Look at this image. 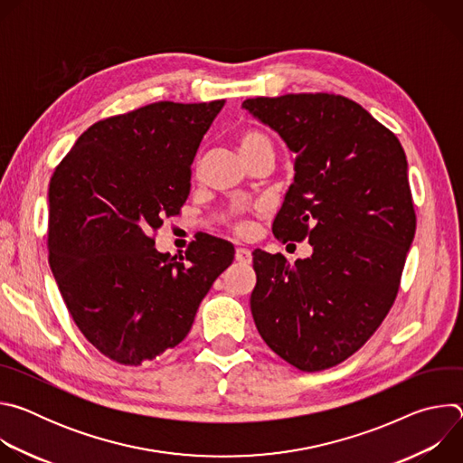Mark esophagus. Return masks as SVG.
I'll list each match as a JSON object with an SVG mask.
<instances>
[{
    "label": "esophagus",
    "mask_w": 463,
    "mask_h": 463,
    "mask_svg": "<svg viewBox=\"0 0 463 463\" xmlns=\"http://www.w3.org/2000/svg\"><path fill=\"white\" fill-rule=\"evenodd\" d=\"M236 261L238 263H243V266H247V263L252 261V254L249 249H243V247H238L236 249Z\"/></svg>",
    "instance_id": "esophagus-1"
}]
</instances>
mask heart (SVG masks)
Wrapping results in <instances>:
<instances>
[{
	"mask_svg": "<svg viewBox=\"0 0 463 463\" xmlns=\"http://www.w3.org/2000/svg\"><path fill=\"white\" fill-rule=\"evenodd\" d=\"M236 146H238V152L243 157V161H247L249 157H252L256 154H261V152H273L271 141L266 136H263L261 131L252 129V128H245V129L238 131V134H236ZM247 227L249 225H247L245 220L234 222V231L236 232H245Z\"/></svg>",
	"mask_w": 463,
	"mask_h": 463,
	"instance_id": "heart-1",
	"label": "heart"
}]
</instances>
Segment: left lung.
<instances>
[{"mask_svg":"<svg viewBox=\"0 0 463 463\" xmlns=\"http://www.w3.org/2000/svg\"><path fill=\"white\" fill-rule=\"evenodd\" d=\"M241 106L295 156L273 234L313 247L295 266L282 254L252 252L254 324L295 368H332L375 334L400 291L416 232L403 146L343 95L289 93Z\"/></svg>","mask_w":463,"mask_h":463,"instance_id":"left-lung-1","label":"left lung"}]
</instances>
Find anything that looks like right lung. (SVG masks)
I'll list each match as a JSON object with an SVG mask.
<instances>
[{"mask_svg": "<svg viewBox=\"0 0 463 463\" xmlns=\"http://www.w3.org/2000/svg\"><path fill=\"white\" fill-rule=\"evenodd\" d=\"M225 100L154 102L90 126L49 183V266L82 335L137 366L175 348L231 266L234 247L200 234L184 256L156 249L179 214L190 165Z\"/></svg>", "mask_w": 463, "mask_h": 463, "instance_id": "1", "label": "right lung"}]
</instances>
